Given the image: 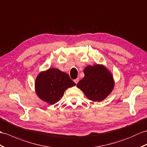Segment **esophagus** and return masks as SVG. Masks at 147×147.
<instances>
[{
	"instance_id": "1",
	"label": "esophagus",
	"mask_w": 147,
	"mask_h": 147,
	"mask_svg": "<svg viewBox=\"0 0 147 147\" xmlns=\"http://www.w3.org/2000/svg\"><path fill=\"white\" fill-rule=\"evenodd\" d=\"M74 82H75V83H76V84H77V83H78V81H79V78H77V79H76V80H74Z\"/></svg>"
}]
</instances>
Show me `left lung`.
<instances>
[{
  "mask_svg": "<svg viewBox=\"0 0 147 147\" xmlns=\"http://www.w3.org/2000/svg\"><path fill=\"white\" fill-rule=\"evenodd\" d=\"M84 77L78 82V88L93 101H101L111 93L114 87L112 74L102 65L88 66L84 69Z\"/></svg>",
  "mask_w": 147,
  "mask_h": 147,
  "instance_id": "1",
  "label": "left lung"
}]
</instances>
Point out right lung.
<instances>
[{
  "mask_svg": "<svg viewBox=\"0 0 147 147\" xmlns=\"http://www.w3.org/2000/svg\"><path fill=\"white\" fill-rule=\"evenodd\" d=\"M74 85L76 83L67 74L56 68H50L37 76L35 89L39 98L50 105H54L60 100L68 88Z\"/></svg>",
  "mask_w": 147,
  "mask_h": 147,
  "instance_id": "obj_1",
  "label": "right lung"
}]
</instances>
